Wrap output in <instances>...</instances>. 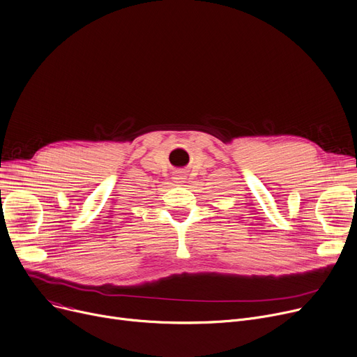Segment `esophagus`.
Instances as JSON below:
<instances>
[{
	"mask_svg": "<svg viewBox=\"0 0 357 357\" xmlns=\"http://www.w3.org/2000/svg\"><path fill=\"white\" fill-rule=\"evenodd\" d=\"M174 182H176V183H183L185 182V179H186V175H185V172H182V171H178V172H175L174 174Z\"/></svg>",
	"mask_w": 357,
	"mask_h": 357,
	"instance_id": "34e87169",
	"label": "esophagus"
}]
</instances>
